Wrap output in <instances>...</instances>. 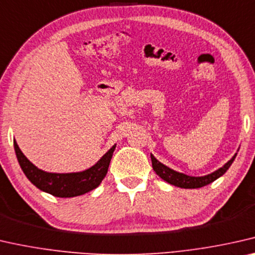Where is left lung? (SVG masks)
<instances>
[{
	"instance_id": "8db88e82",
	"label": "left lung",
	"mask_w": 255,
	"mask_h": 255,
	"mask_svg": "<svg viewBox=\"0 0 255 255\" xmlns=\"http://www.w3.org/2000/svg\"><path fill=\"white\" fill-rule=\"evenodd\" d=\"M237 153L234 154V157L230 159L229 161L226 162L221 168L216 169L215 172L211 174H207V175L204 176H190L187 174L176 172L166 165L161 164L160 161L157 160L154 158V155L151 153V161H152V167H153V170L157 173L158 176H160L162 180L166 181L167 183L175 185L177 188H183V189H197V188H203L205 185L212 183L215 180H218L219 177H221L223 174H225L229 167L233 164L235 158H236Z\"/></svg>"
}]
</instances>
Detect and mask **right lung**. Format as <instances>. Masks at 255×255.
Returning <instances> with one entry per match:
<instances>
[{
	"instance_id": "obj_1",
	"label": "right lung",
	"mask_w": 255,
	"mask_h": 255,
	"mask_svg": "<svg viewBox=\"0 0 255 255\" xmlns=\"http://www.w3.org/2000/svg\"><path fill=\"white\" fill-rule=\"evenodd\" d=\"M13 146L19 165L26 177L41 191L59 198H71L85 195V193L96 189L102 183L108 173L110 161H111L116 144L90 168L77 173H49L37 168L33 165L21 150L19 149L16 139H13Z\"/></svg>"
}]
</instances>
